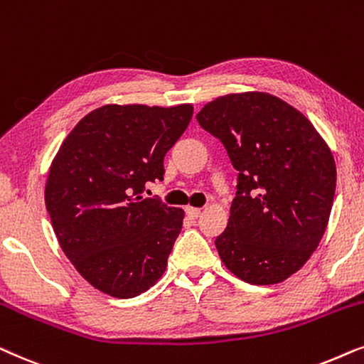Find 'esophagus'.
Listing matches in <instances>:
<instances>
[{"label": "esophagus", "mask_w": 364, "mask_h": 364, "mask_svg": "<svg viewBox=\"0 0 364 364\" xmlns=\"http://www.w3.org/2000/svg\"><path fill=\"white\" fill-rule=\"evenodd\" d=\"M186 215L190 216L191 220H196V218H200L201 210H200V208H191V206H188V208H186Z\"/></svg>", "instance_id": "esophagus-1"}]
</instances>
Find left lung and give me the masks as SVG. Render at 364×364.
<instances>
[{
  "label": "left lung",
  "instance_id": "1",
  "mask_svg": "<svg viewBox=\"0 0 364 364\" xmlns=\"http://www.w3.org/2000/svg\"><path fill=\"white\" fill-rule=\"evenodd\" d=\"M238 171L215 245L232 274L276 284L303 268L326 231L336 190L331 149L306 116L273 95L220 96L196 114Z\"/></svg>",
  "mask_w": 364,
  "mask_h": 364
}]
</instances>
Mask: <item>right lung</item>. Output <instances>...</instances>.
Here are the masks:
<instances>
[{
	"instance_id": "add662e5",
	"label": "right lung",
	"mask_w": 364,
	"mask_h": 364,
	"mask_svg": "<svg viewBox=\"0 0 364 364\" xmlns=\"http://www.w3.org/2000/svg\"><path fill=\"white\" fill-rule=\"evenodd\" d=\"M191 116V105L101 106L53 159L45 201L58 243L77 273L109 296H138L166 269L185 211L143 191L163 179L164 154Z\"/></svg>"
}]
</instances>
